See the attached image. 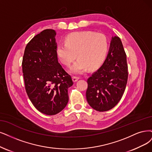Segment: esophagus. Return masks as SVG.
Listing matches in <instances>:
<instances>
[{
  "instance_id": "obj_1",
  "label": "esophagus",
  "mask_w": 152,
  "mask_h": 152,
  "mask_svg": "<svg viewBox=\"0 0 152 152\" xmlns=\"http://www.w3.org/2000/svg\"><path fill=\"white\" fill-rule=\"evenodd\" d=\"M80 79V77H76V76H73L72 77V81L74 82V83H75V82H76L78 80Z\"/></svg>"
}]
</instances>
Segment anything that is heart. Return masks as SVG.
I'll return each instance as SVG.
<instances>
[{
    "instance_id": "obj_1",
    "label": "heart",
    "mask_w": 152,
    "mask_h": 152,
    "mask_svg": "<svg viewBox=\"0 0 152 152\" xmlns=\"http://www.w3.org/2000/svg\"><path fill=\"white\" fill-rule=\"evenodd\" d=\"M108 40L103 34L92 31L72 32L66 37V42H59L56 54L64 65L70 67L69 72L81 75L87 71L96 69L103 64L108 50Z\"/></svg>"
}]
</instances>
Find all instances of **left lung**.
<instances>
[{"label":"left lung","mask_w":152,"mask_h":152,"mask_svg":"<svg viewBox=\"0 0 152 152\" xmlns=\"http://www.w3.org/2000/svg\"><path fill=\"white\" fill-rule=\"evenodd\" d=\"M126 56L119 37H112L103 65L88 78L86 93L88 104L94 110L106 111L118 103L128 80Z\"/></svg>","instance_id":"8db88e82"}]
</instances>
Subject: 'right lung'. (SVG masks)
Wrapping results in <instances>:
<instances>
[{"label": "right lung", "mask_w": 152, "mask_h": 152, "mask_svg": "<svg viewBox=\"0 0 152 152\" xmlns=\"http://www.w3.org/2000/svg\"><path fill=\"white\" fill-rule=\"evenodd\" d=\"M56 36L54 30L45 29L34 37L25 48L22 63L27 96L47 115L64 109L69 100L67 89L73 85L58 62Z\"/></svg>", "instance_id": "add662e5"}]
</instances>
